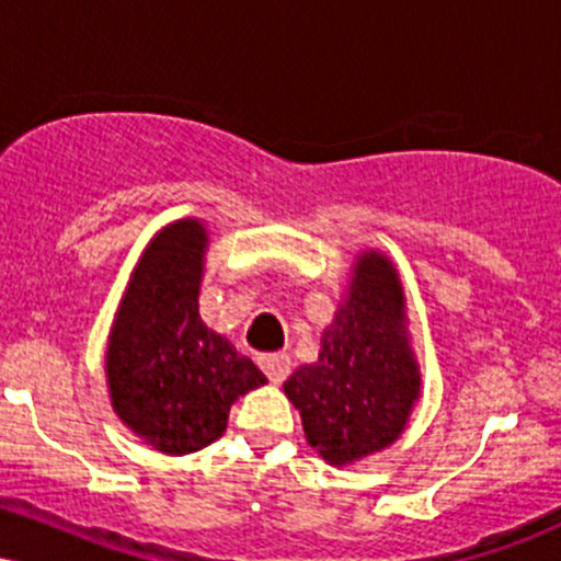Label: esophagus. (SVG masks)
<instances>
[{
    "label": "esophagus",
    "instance_id": "obj_1",
    "mask_svg": "<svg viewBox=\"0 0 561 561\" xmlns=\"http://www.w3.org/2000/svg\"><path fill=\"white\" fill-rule=\"evenodd\" d=\"M263 375L272 379L274 385H282L289 377V369H293V362H289L287 353H266V356L259 358Z\"/></svg>",
    "mask_w": 561,
    "mask_h": 561
}]
</instances>
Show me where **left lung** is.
<instances>
[{
  "label": "left lung",
  "mask_w": 561,
  "mask_h": 561,
  "mask_svg": "<svg viewBox=\"0 0 561 561\" xmlns=\"http://www.w3.org/2000/svg\"><path fill=\"white\" fill-rule=\"evenodd\" d=\"M422 377L409 332L401 279L388 255L366 250L321 334L317 364L285 382L311 448L345 467L396 443L420 398Z\"/></svg>",
  "instance_id": "left-lung-1"
}]
</instances>
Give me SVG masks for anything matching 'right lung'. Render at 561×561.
<instances>
[{
	"label": "right lung",
	"instance_id": "right-lung-1",
	"mask_svg": "<svg viewBox=\"0 0 561 561\" xmlns=\"http://www.w3.org/2000/svg\"><path fill=\"white\" fill-rule=\"evenodd\" d=\"M205 248L197 218L160 229L134 266L107 337L113 411L169 456L218 440L231 403L266 385L259 366L199 319Z\"/></svg>",
	"mask_w": 561,
	"mask_h": 561
}]
</instances>
